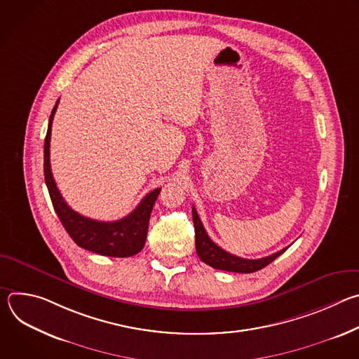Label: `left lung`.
Here are the masks:
<instances>
[{
  "label": "left lung",
  "mask_w": 359,
  "mask_h": 359,
  "mask_svg": "<svg viewBox=\"0 0 359 359\" xmlns=\"http://www.w3.org/2000/svg\"><path fill=\"white\" fill-rule=\"evenodd\" d=\"M193 213V223H194V236H196V251L197 255L200 257V260L203 263L209 264L213 269L217 270H223V271H233V273H254L259 271L262 269H264L266 266H269L271 262H274L278 255H281L288 247L267 255V257L263 259H257V260H247V259H241L237 257V255H233L230 252H227L226 250H223L222 247H219L204 230L201 220L196 212V209H191Z\"/></svg>",
  "instance_id": "obj_1"
}]
</instances>
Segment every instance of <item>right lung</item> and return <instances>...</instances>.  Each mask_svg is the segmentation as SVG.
<instances>
[{"label": "right lung", "mask_w": 359, "mask_h": 359, "mask_svg": "<svg viewBox=\"0 0 359 359\" xmlns=\"http://www.w3.org/2000/svg\"><path fill=\"white\" fill-rule=\"evenodd\" d=\"M58 102L60 100H57L53 112H50L43 143L45 183L55 213L71 238L79 247L100 255H108V257H130V255L137 254L144 245L153 204H155L162 189L158 187L147 193L130 215L116 222H99L74 212L61 196L49 163L50 128H53V119L58 108Z\"/></svg>", "instance_id": "right-lung-1"}]
</instances>
